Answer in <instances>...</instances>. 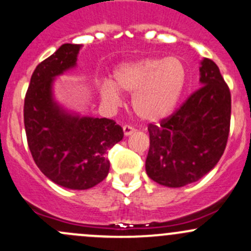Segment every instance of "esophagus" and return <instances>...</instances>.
I'll return each instance as SVG.
<instances>
[{"mask_svg":"<svg viewBox=\"0 0 251 251\" xmlns=\"http://www.w3.org/2000/svg\"><path fill=\"white\" fill-rule=\"evenodd\" d=\"M123 130H124V134H125V137L130 136V134H132L134 132V128L130 125H125L123 127Z\"/></svg>","mask_w":251,"mask_h":251,"instance_id":"obj_1","label":"esophagus"}]
</instances>
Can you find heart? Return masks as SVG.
<instances>
[{
  "label": "heart",
  "instance_id": "b5f03b06",
  "mask_svg": "<svg viewBox=\"0 0 251 251\" xmlns=\"http://www.w3.org/2000/svg\"><path fill=\"white\" fill-rule=\"evenodd\" d=\"M186 81V67L179 57H146L119 65L113 72V84H101L100 96L105 103L118 105L119 91L133 95L134 113L146 121H159L176 107Z\"/></svg>",
  "mask_w": 251,
  "mask_h": 251
}]
</instances>
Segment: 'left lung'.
<instances>
[{
  "label": "left lung",
  "instance_id": "8db88e82",
  "mask_svg": "<svg viewBox=\"0 0 251 251\" xmlns=\"http://www.w3.org/2000/svg\"><path fill=\"white\" fill-rule=\"evenodd\" d=\"M201 88L160 125L149 124L148 176L168 188L200 180L213 170L227 144L231 92L219 67L203 59Z\"/></svg>",
  "mask_w": 251,
  "mask_h": 251
}]
</instances>
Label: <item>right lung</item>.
I'll list each match as a JSON object with an SVG mask.
<instances>
[{"mask_svg":"<svg viewBox=\"0 0 251 251\" xmlns=\"http://www.w3.org/2000/svg\"><path fill=\"white\" fill-rule=\"evenodd\" d=\"M80 44H62L33 71L24 103L27 144L41 172L57 185L86 190L108 176V150L124 137L107 118L68 113L52 96L57 75L75 67Z\"/></svg>","mask_w":251,"mask_h":251,"instance_id":"obj_1","label":"right lung"}]
</instances>
